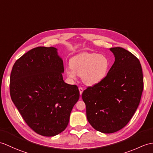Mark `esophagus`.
I'll use <instances>...</instances> for the list:
<instances>
[{
  "label": "esophagus",
  "mask_w": 153,
  "mask_h": 153,
  "mask_svg": "<svg viewBox=\"0 0 153 153\" xmlns=\"http://www.w3.org/2000/svg\"><path fill=\"white\" fill-rule=\"evenodd\" d=\"M79 91L80 95L82 94V93H83V88L82 87H79Z\"/></svg>",
  "instance_id": "34e87169"
}]
</instances>
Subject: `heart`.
<instances>
[{
    "label": "heart",
    "instance_id": "1",
    "mask_svg": "<svg viewBox=\"0 0 153 153\" xmlns=\"http://www.w3.org/2000/svg\"><path fill=\"white\" fill-rule=\"evenodd\" d=\"M70 67L66 73L70 80H76L77 75L85 85L92 87L101 83L107 76L110 60L104 54L83 52L72 58Z\"/></svg>",
    "mask_w": 153,
    "mask_h": 153
}]
</instances>
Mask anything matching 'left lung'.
I'll list each match as a JSON object with an SVG mask.
<instances>
[{"label": "left lung", "mask_w": 153, "mask_h": 153, "mask_svg": "<svg viewBox=\"0 0 153 153\" xmlns=\"http://www.w3.org/2000/svg\"><path fill=\"white\" fill-rule=\"evenodd\" d=\"M109 50L115 62L107 76L82 94L88 123L105 134L117 132L127 125L140 104L143 89L140 60L123 48Z\"/></svg>", "instance_id": "8db88e82"}]
</instances>
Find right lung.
Wrapping results in <instances>:
<instances>
[{
	"label": "right lung",
	"mask_w": 153,
	"mask_h": 153,
	"mask_svg": "<svg viewBox=\"0 0 153 153\" xmlns=\"http://www.w3.org/2000/svg\"><path fill=\"white\" fill-rule=\"evenodd\" d=\"M63 60L58 49L37 47L14 64L10 96L25 121L37 134L55 136L66 129L79 100L76 85L63 80Z\"/></svg>",
	"instance_id": "1"
}]
</instances>
